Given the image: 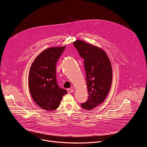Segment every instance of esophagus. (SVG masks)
I'll return each instance as SVG.
<instances>
[{
	"instance_id": "esophagus-1",
	"label": "esophagus",
	"mask_w": 147,
	"mask_h": 147,
	"mask_svg": "<svg viewBox=\"0 0 147 147\" xmlns=\"http://www.w3.org/2000/svg\"><path fill=\"white\" fill-rule=\"evenodd\" d=\"M67 92H68L69 93L73 92H74V90H73V89H71V88H68V89H67Z\"/></svg>"
}]
</instances>
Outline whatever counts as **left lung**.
<instances>
[{
  "label": "left lung",
  "instance_id": "1",
  "mask_svg": "<svg viewBox=\"0 0 147 147\" xmlns=\"http://www.w3.org/2000/svg\"><path fill=\"white\" fill-rule=\"evenodd\" d=\"M73 45L80 56L84 59L88 98L81 104L86 110H91L105 100L112 81V69L106 52L102 49L77 40Z\"/></svg>",
  "mask_w": 147,
  "mask_h": 147
}]
</instances>
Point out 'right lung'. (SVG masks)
I'll use <instances>...</instances> for the list:
<instances>
[{"label": "right lung", "instance_id": "right-lung-1", "mask_svg": "<svg viewBox=\"0 0 147 147\" xmlns=\"http://www.w3.org/2000/svg\"><path fill=\"white\" fill-rule=\"evenodd\" d=\"M66 47H53L42 52L34 60L29 72V88L34 102L48 111L59 106L62 97L67 93L60 88L56 80V65Z\"/></svg>", "mask_w": 147, "mask_h": 147}]
</instances>
